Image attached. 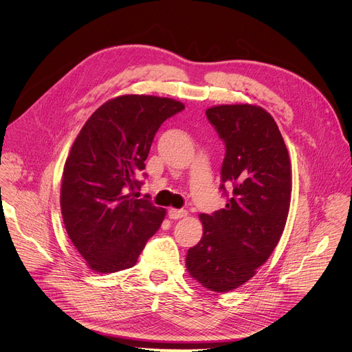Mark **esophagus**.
I'll return each mask as SVG.
<instances>
[{
	"label": "esophagus",
	"instance_id": "1",
	"mask_svg": "<svg viewBox=\"0 0 352 352\" xmlns=\"http://www.w3.org/2000/svg\"><path fill=\"white\" fill-rule=\"evenodd\" d=\"M188 216V212L184 210V209H171L168 212V217L173 219V220H178V219H182V217H186Z\"/></svg>",
	"mask_w": 352,
	"mask_h": 352
}]
</instances>
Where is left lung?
<instances>
[{"label": "left lung", "mask_w": 352, "mask_h": 352, "mask_svg": "<svg viewBox=\"0 0 352 352\" xmlns=\"http://www.w3.org/2000/svg\"><path fill=\"white\" fill-rule=\"evenodd\" d=\"M209 122L226 144L220 189L226 208L200 214L204 235L186 254L189 274L228 292L252 278L277 246L291 200L288 150L273 117L252 104L216 106ZM226 184L233 186L230 195Z\"/></svg>", "instance_id": "left-lung-1"}]
</instances>
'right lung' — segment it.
I'll return each mask as SVG.
<instances>
[{
	"label": "right lung",
	"mask_w": 352,
	"mask_h": 352,
	"mask_svg": "<svg viewBox=\"0 0 352 352\" xmlns=\"http://www.w3.org/2000/svg\"><path fill=\"white\" fill-rule=\"evenodd\" d=\"M173 98L125 94L109 100L86 121L65 162L61 213L65 230L97 273L132 267L166 210L131 197L146 177L144 160L162 124L182 111Z\"/></svg>",
	"instance_id": "right-lung-1"
}]
</instances>
